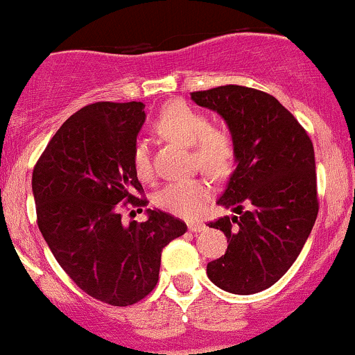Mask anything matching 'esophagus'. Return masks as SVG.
<instances>
[{
  "mask_svg": "<svg viewBox=\"0 0 355 355\" xmlns=\"http://www.w3.org/2000/svg\"><path fill=\"white\" fill-rule=\"evenodd\" d=\"M205 227H207V225L202 224V222H189L188 224V229L191 232H202L205 231Z\"/></svg>",
  "mask_w": 355,
  "mask_h": 355,
  "instance_id": "obj_1",
  "label": "esophagus"
}]
</instances>
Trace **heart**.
Masks as SVG:
<instances>
[{
  "mask_svg": "<svg viewBox=\"0 0 355 355\" xmlns=\"http://www.w3.org/2000/svg\"><path fill=\"white\" fill-rule=\"evenodd\" d=\"M157 135L179 145L193 148L196 166L214 178H222L231 171L234 160L232 138L225 131L211 128L210 119L186 102L167 104L153 121ZM131 162L137 176H152L150 152L145 141H137L131 152ZM211 198V186L203 179L176 181L160 189L157 205L162 210L181 218H195Z\"/></svg>",
  "mask_w": 355,
  "mask_h": 355,
  "instance_id": "b5f03b06",
  "label": "heart"
}]
</instances>
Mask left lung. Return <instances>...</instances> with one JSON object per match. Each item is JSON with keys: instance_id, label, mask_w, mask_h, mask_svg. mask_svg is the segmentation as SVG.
Here are the masks:
<instances>
[{"instance_id": "1", "label": "left lung", "mask_w": 355, "mask_h": 355, "mask_svg": "<svg viewBox=\"0 0 355 355\" xmlns=\"http://www.w3.org/2000/svg\"><path fill=\"white\" fill-rule=\"evenodd\" d=\"M191 98L224 118L236 160L217 203L237 215L208 224L225 234L229 246L224 257L208 263L207 275L231 294H257L282 279L316 220L313 141L297 119L261 90L224 85L193 92Z\"/></svg>"}]
</instances>
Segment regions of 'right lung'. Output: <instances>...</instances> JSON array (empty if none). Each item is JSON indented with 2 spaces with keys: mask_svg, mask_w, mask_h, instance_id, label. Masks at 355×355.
<instances>
[{
  "mask_svg": "<svg viewBox=\"0 0 355 355\" xmlns=\"http://www.w3.org/2000/svg\"><path fill=\"white\" fill-rule=\"evenodd\" d=\"M144 107V102L85 105L51 138L32 174L39 231L54 258L85 294L111 306H131L150 294L162 250L188 229L150 208L141 224L121 220L118 203L137 211L148 203L135 196L144 188L131 162Z\"/></svg>",
  "mask_w": 355,
  "mask_h": 355,
  "instance_id": "obj_1",
  "label": "right lung"
}]
</instances>
